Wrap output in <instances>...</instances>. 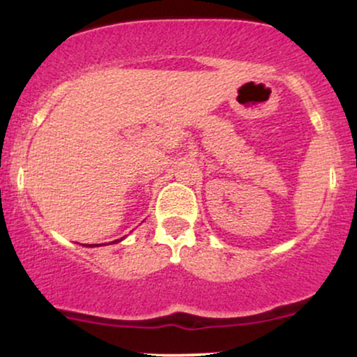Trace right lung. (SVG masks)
Listing matches in <instances>:
<instances>
[{"label": "right lung", "mask_w": 357, "mask_h": 357, "mask_svg": "<svg viewBox=\"0 0 357 357\" xmlns=\"http://www.w3.org/2000/svg\"><path fill=\"white\" fill-rule=\"evenodd\" d=\"M116 241H117V240H116Z\"/></svg>", "instance_id": "obj_1"}]
</instances>
